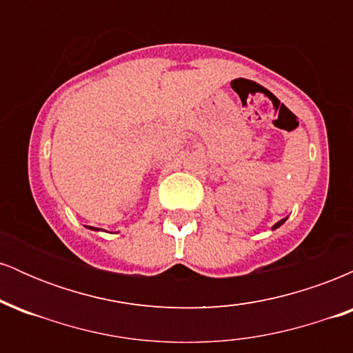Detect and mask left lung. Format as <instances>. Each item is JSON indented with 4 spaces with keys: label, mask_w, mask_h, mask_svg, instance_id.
<instances>
[{
    "label": "left lung",
    "mask_w": 353,
    "mask_h": 353,
    "mask_svg": "<svg viewBox=\"0 0 353 353\" xmlns=\"http://www.w3.org/2000/svg\"><path fill=\"white\" fill-rule=\"evenodd\" d=\"M285 221H287V217H285V219H281V221H279V222H277V224H274V228H272V229L275 230V229H277V228H281V225H282V224H283V222H285Z\"/></svg>",
    "instance_id": "left-lung-1"
}]
</instances>
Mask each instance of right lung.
Segmentation results:
<instances>
[{
  "label": "right lung",
  "mask_w": 353,
  "mask_h": 353,
  "mask_svg": "<svg viewBox=\"0 0 353 353\" xmlns=\"http://www.w3.org/2000/svg\"><path fill=\"white\" fill-rule=\"evenodd\" d=\"M89 229H94V230H99V229H96V228H89Z\"/></svg>",
  "instance_id": "right-lung-1"
}]
</instances>
